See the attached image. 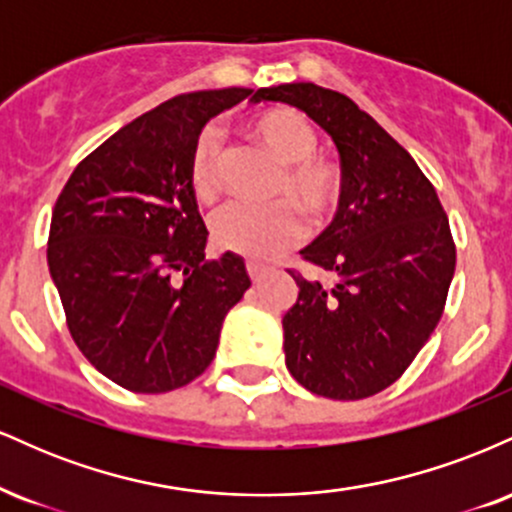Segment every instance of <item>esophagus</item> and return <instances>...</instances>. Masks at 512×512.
Returning <instances> with one entry per match:
<instances>
[{
    "label": "esophagus",
    "mask_w": 512,
    "mask_h": 512,
    "mask_svg": "<svg viewBox=\"0 0 512 512\" xmlns=\"http://www.w3.org/2000/svg\"><path fill=\"white\" fill-rule=\"evenodd\" d=\"M245 269H248L252 281H260L262 276L267 274V264H260V262H248L245 264Z\"/></svg>",
    "instance_id": "1"
}]
</instances>
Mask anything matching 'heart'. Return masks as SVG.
Instances as JSON below:
<instances>
[{
    "label": "heart",
    "instance_id": "b5f03b06",
    "mask_svg": "<svg viewBox=\"0 0 512 512\" xmlns=\"http://www.w3.org/2000/svg\"><path fill=\"white\" fill-rule=\"evenodd\" d=\"M250 139L279 163L274 182V199L286 202L269 207L236 204L211 223L219 248L250 260H274L296 248L305 238V221L295 208L303 209L310 221L320 223L342 204L344 173L330 156L317 154L313 125L296 110L276 108L252 117ZM223 146L216 129H202L187 158V182L199 202L209 204L221 192ZM296 203L295 208L292 204Z\"/></svg>",
    "mask_w": 512,
    "mask_h": 512
}]
</instances>
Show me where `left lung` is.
Listing matches in <instances>:
<instances>
[{
  "label": "left lung",
  "mask_w": 512,
  "mask_h": 512,
  "mask_svg": "<svg viewBox=\"0 0 512 512\" xmlns=\"http://www.w3.org/2000/svg\"><path fill=\"white\" fill-rule=\"evenodd\" d=\"M303 110L337 144L344 197L303 260L334 274L305 279L284 315L286 368L305 390L366 399L402 378L443 315L455 240L436 187L414 158L344 93L315 84L257 91Z\"/></svg>",
  "instance_id": "left-lung-1"
}]
</instances>
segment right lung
Here are the masks:
<instances>
[{"label":"right lung","instance_id":"right-lung-1","mask_svg":"<svg viewBox=\"0 0 512 512\" xmlns=\"http://www.w3.org/2000/svg\"><path fill=\"white\" fill-rule=\"evenodd\" d=\"M252 88L182 93L91 151L52 209L48 267L91 366L142 395L178 390L214 361L223 317L250 289L238 255L204 257L187 158L209 117Z\"/></svg>","mask_w":512,"mask_h":512}]
</instances>
